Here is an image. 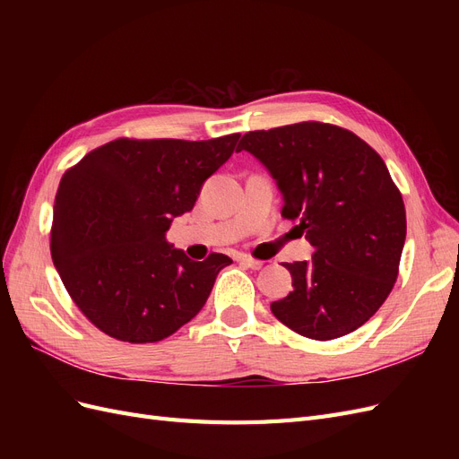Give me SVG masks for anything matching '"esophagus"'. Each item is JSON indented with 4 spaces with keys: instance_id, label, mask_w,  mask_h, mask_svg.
<instances>
[{
    "instance_id": "34e87169",
    "label": "esophagus",
    "mask_w": 459,
    "mask_h": 459,
    "mask_svg": "<svg viewBox=\"0 0 459 459\" xmlns=\"http://www.w3.org/2000/svg\"><path fill=\"white\" fill-rule=\"evenodd\" d=\"M239 262L243 264V266L251 268V270H260V268L264 266L262 260H255V258H251V256H243V258H239Z\"/></svg>"
}]
</instances>
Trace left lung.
<instances>
[{
	"instance_id": "8db88e82",
	"label": "left lung",
	"mask_w": 459,
	"mask_h": 459,
	"mask_svg": "<svg viewBox=\"0 0 459 459\" xmlns=\"http://www.w3.org/2000/svg\"><path fill=\"white\" fill-rule=\"evenodd\" d=\"M248 151L277 182L281 216L299 220L310 262H283L293 290L272 312L302 337L331 341L362 327L398 277L406 208L383 159L349 130L325 122L248 132Z\"/></svg>"
}]
</instances>
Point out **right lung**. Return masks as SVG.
Returning <instances> with one entry per match:
<instances>
[{"label": "right lung", "mask_w": 459, "mask_h": 459, "mask_svg": "<svg viewBox=\"0 0 459 459\" xmlns=\"http://www.w3.org/2000/svg\"><path fill=\"white\" fill-rule=\"evenodd\" d=\"M239 137H120L63 174L51 258L68 295L97 329L118 341L157 342L204 307L231 258L212 253L191 260L166 241V231L191 211L204 179L231 157Z\"/></svg>", "instance_id": "1"}]
</instances>
